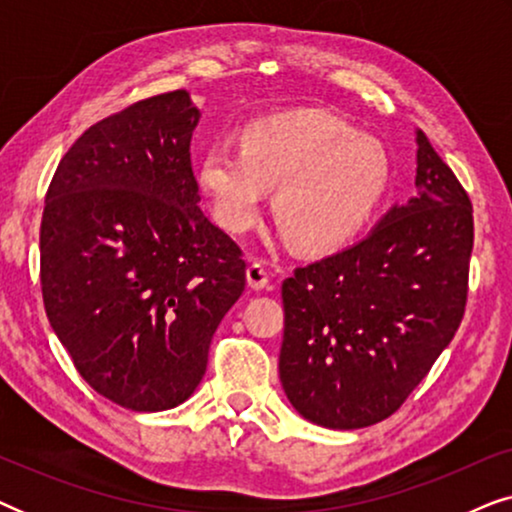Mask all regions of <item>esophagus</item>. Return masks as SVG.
Returning <instances> with one entry per match:
<instances>
[{"mask_svg": "<svg viewBox=\"0 0 512 512\" xmlns=\"http://www.w3.org/2000/svg\"><path fill=\"white\" fill-rule=\"evenodd\" d=\"M247 282H249V286L254 291H261V289H265V286H268V282H270V272H268V268H265L263 263H251L249 268H247Z\"/></svg>", "mask_w": 512, "mask_h": 512, "instance_id": "obj_1", "label": "esophagus"}]
</instances>
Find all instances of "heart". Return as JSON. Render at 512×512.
Listing matches in <instances>:
<instances>
[{
  "instance_id": "b5f03b06",
  "label": "heart",
  "mask_w": 512,
  "mask_h": 512,
  "mask_svg": "<svg viewBox=\"0 0 512 512\" xmlns=\"http://www.w3.org/2000/svg\"><path fill=\"white\" fill-rule=\"evenodd\" d=\"M195 177L216 221L242 233L277 188L275 216L305 251L338 249L373 219L391 184L380 139L324 111H291L251 121L240 146L216 142L200 153Z\"/></svg>"
}]
</instances>
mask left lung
Returning <instances> with one entry per match:
<instances>
[{
  "mask_svg": "<svg viewBox=\"0 0 512 512\" xmlns=\"http://www.w3.org/2000/svg\"><path fill=\"white\" fill-rule=\"evenodd\" d=\"M417 146L415 198L282 284L279 380L293 408L326 429L394 415L464 319L473 205L422 130Z\"/></svg>",
  "mask_w": 512,
  "mask_h": 512,
  "instance_id": "8db88e82",
  "label": "left lung"
}]
</instances>
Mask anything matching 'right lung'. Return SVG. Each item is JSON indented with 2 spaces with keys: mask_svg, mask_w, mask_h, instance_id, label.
<instances>
[{
  "mask_svg": "<svg viewBox=\"0 0 512 512\" xmlns=\"http://www.w3.org/2000/svg\"><path fill=\"white\" fill-rule=\"evenodd\" d=\"M186 90L90 125L46 191V317L97 394L135 412L184 403L242 296V249L198 207Z\"/></svg>",
  "mask_w": 512,
  "mask_h": 512,
  "instance_id": "add662e5",
  "label": "right lung"
}]
</instances>
